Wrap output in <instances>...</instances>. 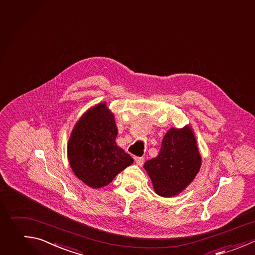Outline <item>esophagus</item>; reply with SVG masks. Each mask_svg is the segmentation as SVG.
<instances>
[{
    "instance_id": "1",
    "label": "esophagus",
    "mask_w": 255,
    "mask_h": 255,
    "mask_svg": "<svg viewBox=\"0 0 255 255\" xmlns=\"http://www.w3.org/2000/svg\"><path fill=\"white\" fill-rule=\"evenodd\" d=\"M134 160H135V162H136V164H137V165L141 166V165L143 164L144 158H143V157H138V156H135V157H134Z\"/></svg>"
}]
</instances>
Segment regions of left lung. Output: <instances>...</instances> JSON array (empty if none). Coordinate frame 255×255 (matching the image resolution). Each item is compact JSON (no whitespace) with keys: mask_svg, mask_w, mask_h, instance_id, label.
I'll return each instance as SVG.
<instances>
[{"mask_svg":"<svg viewBox=\"0 0 255 255\" xmlns=\"http://www.w3.org/2000/svg\"><path fill=\"white\" fill-rule=\"evenodd\" d=\"M200 166L201 156L189 126L171 128L162 138L157 156L143 165L154 191L162 197H171L183 191L192 182Z\"/></svg>","mask_w":255,"mask_h":255,"instance_id":"left-lung-1","label":"left lung"}]
</instances>
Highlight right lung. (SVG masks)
Here are the masks:
<instances>
[{
  "label": "right lung",
  "mask_w": 255,
  "mask_h": 255,
  "mask_svg": "<svg viewBox=\"0 0 255 255\" xmlns=\"http://www.w3.org/2000/svg\"><path fill=\"white\" fill-rule=\"evenodd\" d=\"M118 128L107 103L89 109L76 123L68 142L70 165L85 184L92 188L108 185L126 167L131 156L117 142Z\"/></svg>",
  "instance_id": "obj_1"
}]
</instances>
